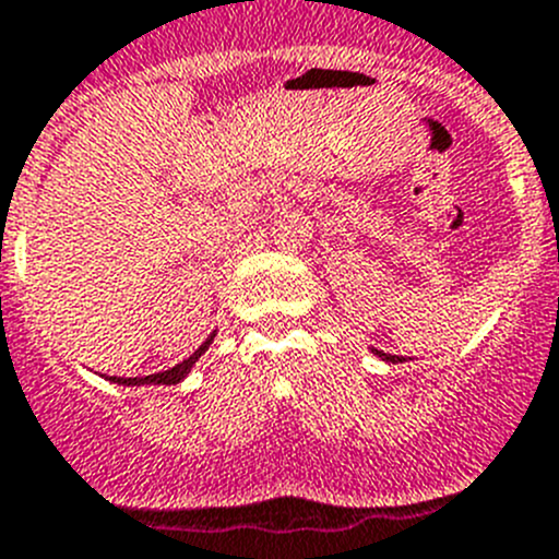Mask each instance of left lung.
Masks as SVG:
<instances>
[{
  "label": "left lung",
  "mask_w": 559,
  "mask_h": 559,
  "mask_svg": "<svg viewBox=\"0 0 559 559\" xmlns=\"http://www.w3.org/2000/svg\"><path fill=\"white\" fill-rule=\"evenodd\" d=\"M374 356L380 358V361H385V364H397V361H403V358L400 356H391V353H383V350H372Z\"/></svg>",
  "instance_id": "obj_1"
}]
</instances>
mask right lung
<instances>
[{"mask_svg":"<svg viewBox=\"0 0 559 559\" xmlns=\"http://www.w3.org/2000/svg\"><path fill=\"white\" fill-rule=\"evenodd\" d=\"M215 336L217 333H209L206 342H203L190 358H185L181 364H176V367L162 369V372H154V374H143V378H115L112 374V378H107V380L109 383H118V385H176V383H181V380L192 372V367H195L198 358L209 350V344L215 342Z\"/></svg>","mask_w":559,"mask_h":559,"instance_id":"1","label":"right lung"}]
</instances>
